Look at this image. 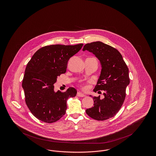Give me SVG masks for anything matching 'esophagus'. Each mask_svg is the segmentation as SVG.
<instances>
[{
    "instance_id": "obj_1",
    "label": "esophagus",
    "mask_w": 156,
    "mask_h": 156,
    "mask_svg": "<svg viewBox=\"0 0 156 156\" xmlns=\"http://www.w3.org/2000/svg\"><path fill=\"white\" fill-rule=\"evenodd\" d=\"M78 97H85V95H84L83 94H82L81 92H78V93H77V95H76Z\"/></svg>"
}]
</instances>
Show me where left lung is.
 Segmentation results:
<instances>
[{
	"label": "left lung",
	"instance_id": "1",
	"mask_svg": "<svg viewBox=\"0 0 156 156\" xmlns=\"http://www.w3.org/2000/svg\"><path fill=\"white\" fill-rule=\"evenodd\" d=\"M82 50L93 53L99 60L102 69L94 91H104V99L92 97L94 106L86 113L97 120L109 119L116 115L124 102L126 87L130 83L129 69L119 51L102 42L88 43Z\"/></svg>",
	"mask_w": 156,
	"mask_h": 156
}]
</instances>
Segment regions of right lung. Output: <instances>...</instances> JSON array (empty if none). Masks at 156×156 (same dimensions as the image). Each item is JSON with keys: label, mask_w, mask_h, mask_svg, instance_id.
Returning a JSON list of instances; mask_svg holds the SVG:
<instances>
[{"label": "right lung", "mask_w": 156, "mask_h": 156, "mask_svg": "<svg viewBox=\"0 0 156 156\" xmlns=\"http://www.w3.org/2000/svg\"><path fill=\"white\" fill-rule=\"evenodd\" d=\"M83 45H47L38 50L28 62L22 82L25 101L40 120L50 123L58 120L66 113L68 99L76 96L74 88L55 92L54 84L66 73L68 60Z\"/></svg>", "instance_id": "add662e5"}]
</instances>
